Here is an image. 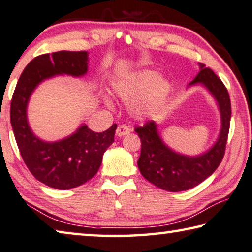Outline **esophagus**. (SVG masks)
Returning <instances> with one entry per match:
<instances>
[{
  "label": "esophagus",
  "mask_w": 252,
  "mask_h": 252,
  "mask_svg": "<svg viewBox=\"0 0 252 252\" xmlns=\"http://www.w3.org/2000/svg\"><path fill=\"white\" fill-rule=\"evenodd\" d=\"M130 133V129L128 126L126 125H119L116 129V136L117 137H122V136L128 135Z\"/></svg>",
  "instance_id": "obj_1"
}]
</instances>
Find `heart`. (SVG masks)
<instances>
[{
  "instance_id": "b5f03b06",
  "label": "heart",
  "mask_w": 252,
  "mask_h": 252,
  "mask_svg": "<svg viewBox=\"0 0 252 252\" xmlns=\"http://www.w3.org/2000/svg\"><path fill=\"white\" fill-rule=\"evenodd\" d=\"M115 94L130 103L131 114L139 119H157L161 116L173 96L174 86L156 70L139 69L116 78L112 84ZM107 105L110 100L106 99Z\"/></svg>"
}]
</instances>
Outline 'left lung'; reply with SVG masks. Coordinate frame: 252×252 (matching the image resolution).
<instances>
[{
    "label": "left lung",
    "mask_w": 252,
    "mask_h": 252,
    "mask_svg": "<svg viewBox=\"0 0 252 252\" xmlns=\"http://www.w3.org/2000/svg\"><path fill=\"white\" fill-rule=\"evenodd\" d=\"M198 66L200 72L188 84V87L204 86L217 104L221 126L213 146L204 153L189 156L174 151L164 142L156 123H147L144 127L135 129L142 140L137 161L140 174L149 183L167 191L188 190L204 182L218 168L226 149L231 118L228 91L213 70L201 63H198Z\"/></svg>",
    "instance_id": "1"
}]
</instances>
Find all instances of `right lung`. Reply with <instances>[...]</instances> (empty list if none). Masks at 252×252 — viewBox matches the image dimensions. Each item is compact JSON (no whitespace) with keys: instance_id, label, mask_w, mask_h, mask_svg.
Instances as JSON below:
<instances>
[{"instance_id":"obj_1","label":"right lung","mask_w":252,"mask_h":252,"mask_svg":"<svg viewBox=\"0 0 252 252\" xmlns=\"http://www.w3.org/2000/svg\"><path fill=\"white\" fill-rule=\"evenodd\" d=\"M87 70V52L60 51L39 55L21 74L11 103V125L24 162L38 182L61 190L78 187L94 177L104 153L114 143L117 125L95 133L82 124L67 137L46 142L31 128L28 106L33 92L46 79L63 75L82 77Z\"/></svg>"}]
</instances>
